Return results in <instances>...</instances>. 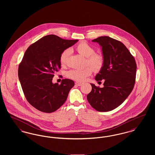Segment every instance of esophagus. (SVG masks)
Listing matches in <instances>:
<instances>
[{"mask_svg": "<svg viewBox=\"0 0 155 155\" xmlns=\"http://www.w3.org/2000/svg\"><path fill=\"white\" fill-rule=\"evenodd\" d=\"M75 85H77V86H81L82 85V83H80V82H76L75 83Z\"/></svg>", "mask_w": 155, "mask_h": 155, "instance_id": "1", "label": "esophagus"}]
</instances>
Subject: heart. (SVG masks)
<instances>
[{
    "mask_svg": "<svg viewBox=\"0 0 155 155\" xmlns=\"http://www.w3.org/2000/svg\"><path fill=\"white\" fill-rule=\"evenodd\" d=\"M76 50L82 56L87 58V63L94 70L98 71L103 67L104 62L103 56L101 54L94 53V48L88 44L86 42L80 43L77 46ZM71 52V49L68 48L61 53L60 61L61 65L66 64ZM92 68L91 67H86L84 69H72L67 72V76L68 78L75 81L82 82L92 74Z\"/></svg>",
    "mask_w": 155,
    "mask_h": 155,
    "instance_id": "heart-1",
    "label": "heart"
}]
</instances>
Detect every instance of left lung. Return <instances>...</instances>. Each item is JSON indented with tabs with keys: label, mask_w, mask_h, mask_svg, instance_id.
<instances>
[{
	"label": "left lung",
	"mask_w": 155,
	"mask_h": 155,
	"mask_svg": "<svg viewBox=\"0 0 155 155\" xmlns=\"http://www.w3.org/2000/svg\"><path fill=\"white\" fill-rule=\"evenodd\" d=\"M100 45L104 59L96 74V81L104 80L103 88L91 84L92 91L87 96L91 106L98 111H109L119 106L132 92L137 64L128 49L121 42L109 37L92 41Z\"/></svg>",
	"instance_id": "obj_1"
}]
</instances>
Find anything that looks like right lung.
I'll list each match as a JSON object with an SVG mask.
<instances>
[{
	"mask_svg": "<svg viewBox=\"0 0 155 155\" xmlns=\"http://www.w3.org/2000/svg\"><path fill=\"white\" fill-rule=\"evenodd\" d=\"M78 40H66L54 35L42 37L30 45L18 66V78L28 102L38 110L52 113L66 102L74 81L63 79L53 84L52 79L60 68L63 51Z\"/></svg>",
	"mask_w": 155,
	"mask_h": 155,
	"instance_id": "obj_1",
	"label": "right lung"
}]
</instances>
